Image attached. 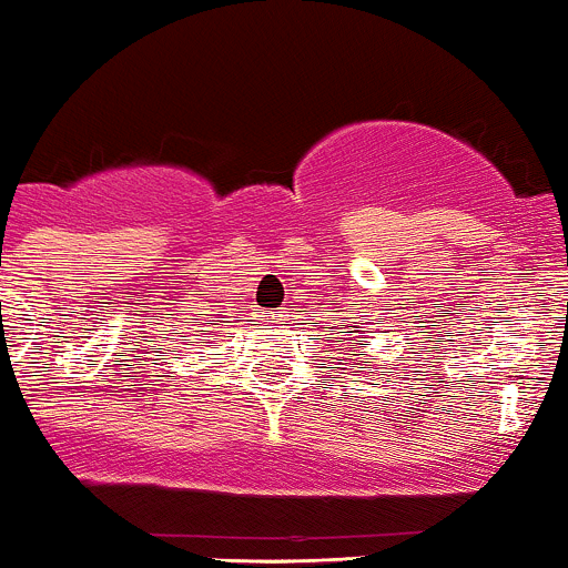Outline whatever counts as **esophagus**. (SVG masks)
<instances>
[{"label":"esophagus","mask_w":568,"mask_h":568,"mask_svg":"<svg viewBox=\"0 0 568 568\" xmlns=\"http://www.w3.org/2000/svg\"><path fill=\"white\" fill-rule=\"evenodd\" d=\"M271 317H282V314H271Z\"/></svg>","instance_id":"esophagus-1"}]
</instances>
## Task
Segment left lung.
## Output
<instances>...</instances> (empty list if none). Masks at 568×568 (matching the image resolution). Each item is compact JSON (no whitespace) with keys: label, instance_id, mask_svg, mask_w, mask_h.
Here are the masks:
<instances>
[{"label":"left lung","instance_id":"8db88e82","mask_svg":"<svg viewBox=\"0 0 568 568\" xmlns=\"http://www.w3.org/2000/svg\"><path fill=\"white\" fill-rule=\"evenodd\" d=\"M345 334H353V331H345ZM356 345H358V342H356Z\"/></svg>","mask_w":568,"mask_h":568}]
</instances>
